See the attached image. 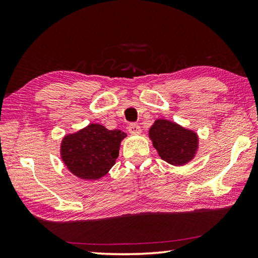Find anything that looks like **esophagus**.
Instances as JSON below:
<instances>
[{"instance_id": "1", "label": "esophagus", "mask_w": 258, "mask_h": 258, "mask_svg": "<svg viewBox=\"0 0 258 258\" xmlns=\"http://www.w3.org/2000/svg\"><path fill=\"white\" fill-rule=\"evenodd\" d=\"M127 130H128V132L132 133V134H140L141 133L140 125L136 124V123H130L128 126H127Z\"/></svg>"}]
</instances>
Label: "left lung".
<instances>
[{
    "instance_id": "obj_1",
    "label": "left lung",
    "mask_w": 258,
    "mask_h": 258,
    "mask_svg": "<svg viewBox=\"0 0 258 258\" xmlns=\"http://www.w3.org/2000/svg\"><path fill=\"white\" fill-rule=\"evenodd\" d=\"M150 138L162 160L172 165H184L194 157L199 139L188 131L166 119H156L150 128Z\"/></svg>"
}]
</instances>
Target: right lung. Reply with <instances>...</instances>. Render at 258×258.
I'll return each mask as SVG.
<instances>
[{"label":"right lung","mask_w":258,"mask_h":258,"mask_svg":"<svg viewBox=\"0 0 258 258\" xmlns=\"http://www.w3.org/2000/svg\"><path fill=\"white\" fill-rule=\"evenodd\" d=\"M125 136L119 130L109 131L100 124H90L78 133L63 139L62 160L78 177L98 179L107 174L115 164L120 141Z\"/></svg>","instance_id":"add662e5"}]
</instances>
